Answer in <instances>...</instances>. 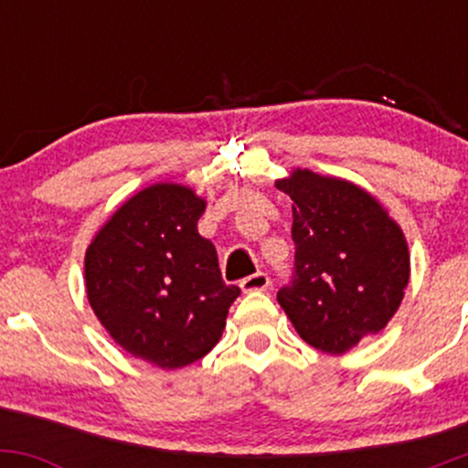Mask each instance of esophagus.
Wrapping results in <instances>:
<instances>
[{
	"label": "esophagus",
	"mask_w": 468,
	"mask_h": 468,
	"mask_svg": "<svg viewBox=\"0 0 468 468\" xmlns=\"http://www.w3.org/2000/svg\"><path fill=\"white\" fill-rule=\"evenodd\" d=\"M271 286V277L266 275V272H255V275L241 279L239 282V288L244 290V292H255V290H268Z\"/></svg>",
	"instance_id": "obj_1"
}]
</instances>
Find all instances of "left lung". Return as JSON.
<instances>
[{
  "label": "left lung",
  "instance_id": "left-lung-1",
  "mask_svg": "<svg viewBox=\"0 0 468 468\" xmlns=\"http://www.w3.org/2000/svg\"><path fill=\"white\" fill-rule=\"evenodd\" d=\"M292 200V282L277 292L294 330L327 354H346L388 325L410 283L402 230L354 182L292 169L277 180Z\"/></svg>",
  "mask_w": 468,
  "mask_h": 468
}]
</instances>
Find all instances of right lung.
Segmentation results:
<instances>
[{"label": "right lung", "instance_id": "obj_1", "mask_svg": "<svg viewBox=\"0 0 468 468\" xmlns=\"http://www.w3.org/2000/svg\"><path fill=\"white\" fill-rule=\"evenodd\" d=\"M204 208L189 186L158 182L122 204L85 252L94 314L122 350L163 369L207 356L239 294L197 233Z\"/></svg>", "mask_w": 468, "mask_h": 468}]
</instances>
